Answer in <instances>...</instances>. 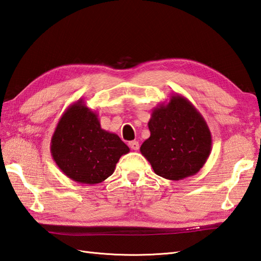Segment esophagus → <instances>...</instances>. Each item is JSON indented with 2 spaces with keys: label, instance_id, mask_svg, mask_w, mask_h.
<instances>
[{
  "label": "esophagus",
  "instance_id": "esophagus-1",
  "mask_svg": "<svg viewBox=\"0 0 261 261\" xmlns=\"http://www.w3.org/2000/svg\"><path fill=\"white\" fill-rule=\"evenodd\" d=\"M128 145L133 150H138V148H139V143L137 141H132V142H129Z\"/></svg>",
  "mask_w": 261,
  "mask_h": 261
}]
</instances>
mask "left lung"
<instances>
[{
	"mask_svg": "<svg viewBox=\"0 0 261 261\" xmlns=\"http://www.w3.org/2000/svg\"><path fill=\"white\" fill-rule=\"evenodd\" d=\"M142 155L155 174L169 180L196 175L212 151V134L201 114L179 94L152 110Z\"/></svg>",
	"mask_w": 261,
	"mask_h": 261,
	"instance_id": "8db88e82",
	"label": "left lung"
}]
</instances>
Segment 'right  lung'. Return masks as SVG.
I'll use <instances>...</instances> for the list:
<instances>
[{"instance_id":"obj_1","label":"right lung","mask_w":261,"mask_h":261,"mask_svg":"<svg viewBox=\"0 0 261 261\" xmlns=\"http://www.w3.org/2000/svg\"><path fill=\"white\" fill-rule=\"evenodd\" d=\"M128 151L118 135L101 128L97 114L83 99L63 113L50 139L55 164L68 178L86 185L109 178Z\"/></svg>"}]
</instances>
